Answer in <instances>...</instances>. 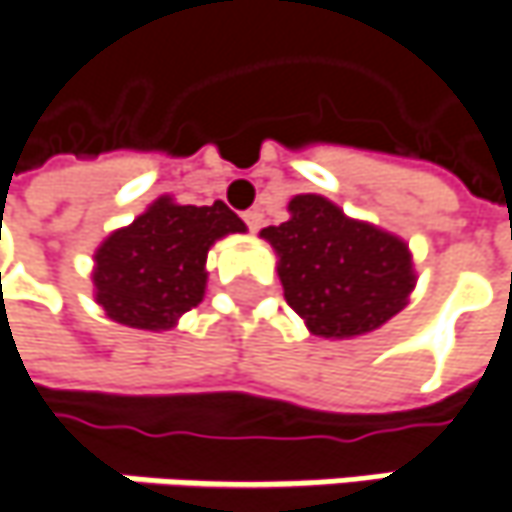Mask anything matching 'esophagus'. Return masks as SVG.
I'll use <instances>...</instances> for the list:
<instances>
[{
  "instance_id": "1",
  "label": "esophagus",
  "mask_w": 512,
  "mask_h": 512,
  "mask_svg": "<svg viewBox=\"0 0 512 512\" xmlns=\"http://www.w3.org/2000/svg\"><path fill=\"white\" fill-rule=\"evenodd\" d=\"M244 224H247V230L256 233V230L262 227V212H259V209H247V212H244Z\"/></svg>"
}]
</instances>
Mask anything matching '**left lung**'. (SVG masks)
I'll return each mask as SVG.
<instances>
[{"label": "left lung", "instance_id": "1", "mask_svg": "<svg viewBox=\"0 0 512 512\" xmlns=\"http://www.w3.org/2000/svg\"><path fill=\"white\" fill-rule=\"evenodd\" d=\"M291 218L265 227L279 253L288 306L314 335L352 338L379 329L414 288L405 241L347 218L320 195H297Z\"/></svg>", "mask_w": 512, "mask_h": 512}]
</instances>
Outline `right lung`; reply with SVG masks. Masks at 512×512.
Returning a JSON list of instances; mask_svg holds the SVG:
<instances>
[{"mask_svg":"<svg viewBox=\"0 0 512 512\" xmlns=\"http://www.w3.org/2000/svg\"><path fill=\"white\" fill-rule=\"evenodd\" d=\"M244 233L230 206H180L160 198L95 253V300L133 329H168L195 309L206 288V250L215 238Z\"/></svg>","mask_w":512,"mask_h":512,"instance_id":"1","label":"right lung"}]
</instances>
